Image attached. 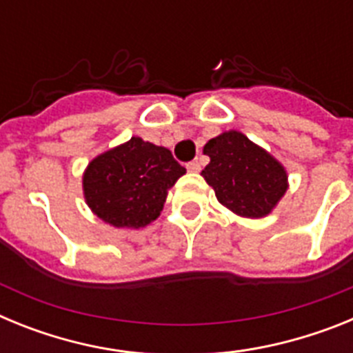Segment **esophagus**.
I'll return each mask as SVG.
<instances>
[{"label": "esophagus", "instance_id": "esophagus-1", "mask_svg": "<svg viewBox=\"0 0 353 353\" xmlns=\"http://www.w3.org/2000/svg\"><path fill=\"white\" fill-rule=\"evenodd\" d=\"M187 170L191 171V173H198L199 170H201V162L198 161V159H194V161L187 162Z\"/></svg>", "mask_w": 353, "mask_h": 353}]
</instances>
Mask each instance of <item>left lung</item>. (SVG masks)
<instances>
[{"mask_svg": "<svg viewBox=\"0 0 353 353\" xmlns=\"http://www.w3.org/2000/svg\"><path fill=\"white\" fill-rule=\"evenodd\" d=\"M203 154L210 157L201 174L219 203L242 217H265L288 189V174L269 152L239 130L212 138Z\"/></svg>", "mask_w": 353, "mask_h": 353, "instance_id": "1", "label": "left lung"}]
</instances>
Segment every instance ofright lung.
Returning a JSON list of instances; mask_svg holds the SVG:
<instances>
[{
    "label": "right lung",
    "instance_id": "obj_1",
    "mask_svg": "<svg viewBox=\"0 0 353 353\" xmlns=\"http://www.w3.org/2000/svg\"><path fill=\"white\" fill-rule=\"evenodd\" d=\"M185 173L164 146L130 138L97 155L83 174L84 199L114 228H143L161 215L168 191Z\"/></svg>",
    "mask_w": 353,
    "mask_h": 353
}]
</instances>
